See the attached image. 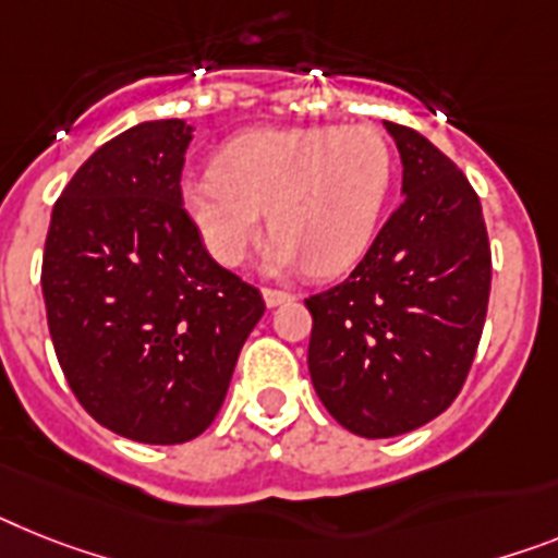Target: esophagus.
<instances>
[{"label":"esophagus","mask_w":558,"mask_h":558,"mask_svg":"<svg viewBox=\"0 0 558 558\" xmlns=\"http://www.w3.org/2000/svg\"><path fill=\"white\" fill-rule=\"evenodd\" d=\"M294 301V294L289 292H280V289H264V303L269 308L275 306H283V303H292Z\"/></svg>","instance_id":"34e87169"}]
</instances>
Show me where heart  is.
Returning <instances> with one entry per match:
<instances>
[{"instance_id":"b5f03b06","label":"heart","mask_w":558,"mask_h":558,"mask_svg":"<svg viewBox=\"0 0 558 558\" xmlns=\"http://www.w3.org/2000/svg\"><path fill=\"white\" fill-rule=\"evenodd\" d=\"M391 147L380 130L264 128L238 135L218 170L181 178V207L209 255L238 266L264 227L269 271L306 264L337 275L368 250L391 186Z\"/></svg>"}]
</instances>
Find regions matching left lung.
Segmentation results:
<instances>
[{"instance_id": "8db88e82", "label": "left lung", "mask_w": 558, "mask_h": 558, "mask_svg": "<svg viewBox=\"0 0 558 558\" xmlns=\"http://www.w3.org/2000/svg\"><path fill=\"white\" fill-rule=\"evenodd\" d=\"M402 201L349 278L306 301L308 374L337 423L366 439L430 423L480 345L490 246L476 192L416 130L386 121Z\"/></svg>"}]
</instances>
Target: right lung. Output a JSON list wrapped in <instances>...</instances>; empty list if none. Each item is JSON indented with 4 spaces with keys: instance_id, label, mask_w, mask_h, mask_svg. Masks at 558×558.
<instances>
[{
    "instance_id": "right-lung-1",
    "label": "right lung",
    "mask_w": 558,
    "mask_h": 558,
    "mask_svg": "<svg viewBox=\"0 0 558 558\" xmlns=\"http://www.w3.org/2000/svg\"><path fill=\"white\" fill-rule=\"evenodd\" d=\"M195 130L142 121L98 147L50 215L41 294L84 411L147 446L190 442L221 411L260 292L218 266L181 207Z\"/></svg>"
}]
</instances>
